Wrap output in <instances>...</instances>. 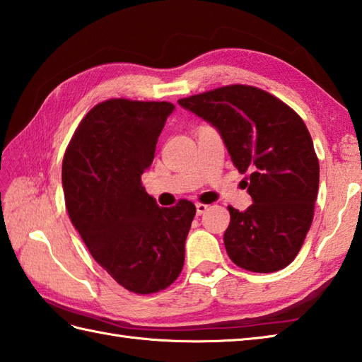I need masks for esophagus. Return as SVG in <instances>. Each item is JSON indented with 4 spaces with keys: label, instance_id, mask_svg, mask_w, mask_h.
<instances>
[{
    "label": "esophagus",
    "instance_id": "1",
    "mask_svg": "<svg viewBox=\"0 0 362 362\" xmlns=\"http://www.w3.org/2000/svg\"><path fill=\"white\" fill-rule=\"evenodd\" d=\"M206 210H209V205L201 204V202L196 204V214H197V216H202V214H204Z\"/></svg>",
    "mask_w": 362,
    "mask_h": 362
}]
</instances>
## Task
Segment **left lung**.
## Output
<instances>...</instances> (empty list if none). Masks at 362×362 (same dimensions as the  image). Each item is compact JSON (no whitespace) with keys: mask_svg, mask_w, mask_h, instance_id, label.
<instances>
[{"mask_svg":"<svg viewBox=\"0 0 362 362\" xmlns=\"http://www.w3.org/2000/svg\"><path fill=\"white\" fill-rule=\"evenodd\" d=\"M216 127L253 204L228 206L224 244L230 259L250 272L286 267L302 247L319 189V160L303 119L264 90L227 86L179 99Z\"/></svg>","mask_w":362,"mask_h":362,"instance_id":"8db88e82","label":"left lung"}]
</instances>
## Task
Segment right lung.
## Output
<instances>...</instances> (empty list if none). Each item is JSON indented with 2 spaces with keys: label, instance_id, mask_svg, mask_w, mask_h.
Instances as JSON below:
<instances>
[{
  "label": "right lung",
  "instance_id": "1",
  "mask_svg": "<svg viewBox=\"0 0 362 362\" xmlns=\"http://www.w3.org/2000/svg\"><path fill=\"white\" fill-rule=\"evenodd\" d=\"M175 107L109 99L93 107L68 144L62 163L66 210L98 264L135 294H152L179 276L196 206H158L141 174Z\"/></svg>",
  "mask_w": 362,
  "mask_h": 362
}]
</instances>
